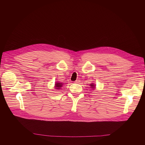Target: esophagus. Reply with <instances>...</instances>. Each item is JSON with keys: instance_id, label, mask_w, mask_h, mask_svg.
<instances>
[{"instance_id": "1", "label": "esophagus", "mask_w": 145, "mask_h": 145, "mask_svg": "<svg viewBox=\"0 0 145 145\" xmlns=\"http://www.w3.org/2000/svg\"><path fill=\"white\" fill-rule=\"evenodd\" d=\"M80 80H76L74 82V83H78V82H80Z\"/></svg>"}]
</instances>
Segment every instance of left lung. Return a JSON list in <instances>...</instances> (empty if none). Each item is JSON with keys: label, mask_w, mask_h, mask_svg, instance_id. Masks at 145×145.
I'll list each match as a JSON object with an SVG mask.
<instances>
[{"label": "left lung", "mask_w": 145, "mask_h": 145, "mask_svg": "<svg viewBox=\"0 0 145 145\" xmlns=\"http://www.w3.org/2000/svg\"><path fill=\"white\" fill-rule=\"evenodd\" d=\"M90 86H91V87L92 88H93V89H95V85H94V84H91Z\"/></svg>", "instance_id": "8db88e82"}]
</instances>
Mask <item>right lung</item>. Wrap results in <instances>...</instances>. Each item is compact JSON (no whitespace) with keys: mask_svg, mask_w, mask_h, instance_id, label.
<instances>
[{"mask_svg":"<svg viewBox=\"0 0 145 145\" xmlns=\"http://www.w3.org/2000/svg\"><path fill=\"white\" fill-rule=\"evenodd\" d=\"M63 84L62 83H59V82H56L55 84V88L56 89H59L61 88V87H63Z\"/></svg>","mask_w":145,"mask_h":145,"instance_id":"1","label":"right lung"}]
</instances>
